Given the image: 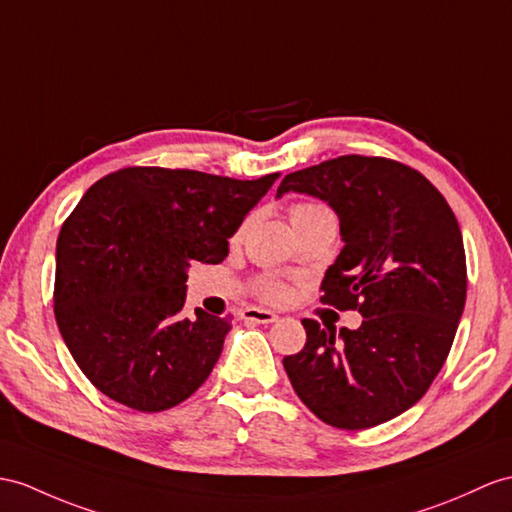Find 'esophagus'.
Segmentation results:
<instances>
[{
	"instance_id": "esophagus-1",
	"label": "esophagus",
	"mask_w": 512,
	"mask_h": 512,
	"mask_svg": "<svg viewBox=\"0 0 512 512\" xmlns=\"http://www.w3.org/2000/svg\"><path fill=\"white\" fill-rule=\"evenodd\" d=\"M241 317L245 321H254V323H273L278 319L276 313H271V310H265V308H256V306H249L245 308Z\"/></svg>"
}]
</instances>
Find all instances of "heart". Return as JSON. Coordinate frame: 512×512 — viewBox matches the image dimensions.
Masks as SVG:
<instances>
[{"mask_svg":"<svg viewBox=\"0 0 512 512\" xmlns=\"http://www.w3.org/2000/svg\"><path fill=\"white\" fill-rule=\"evenodd\" d=\"M319 217H334V215L330 213V208L321 206V204H295V206H291V221H293L295 228L304 226V223L313 221V219H319ZM243 232H245V226H241L239 230H236L234 239H241ZM254 289H256V293L260 297L267 299V302H282V299L289 295V286H286L276 276H260V278H256Z\"/></svg>","mask_w":512,"mask_h":512,"instance_id":"obj_1","label":"heart"}]
</instances>
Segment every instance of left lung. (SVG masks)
<instances>
[{
    "instance_id": "1",
    "label": "left lung",
    "mask_w": 512,
    "mask_h": 512,
    "mask_svg": "<svg viewBox=\"0 0 512 512\" xmlns=\"http://www.w3.org/2000/svg\"><path fill=\"white\" fill-rule=\"evenodd\" d=\"M323 199L343 249L321 302L358 310V330L304 319L306 345L284 356L293 389L328 426L365 430L417 404L441 371L467 297L463 234L419 171L378 156H339L295 171L284 193Z\"/></svg>"
}]
</instances>
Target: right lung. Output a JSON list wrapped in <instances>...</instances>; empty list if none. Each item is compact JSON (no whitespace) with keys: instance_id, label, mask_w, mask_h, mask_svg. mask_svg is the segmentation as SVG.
Segmentation results:
<instances>
[{"instance_id":"right-lung-1","label":"right lung","mask_w":512,"mask_h":512,"mask_svg":"<svg viewBox=\"0 0 512 512\" xmlns=\"http://www.w3.org/2000/svg\"><path fill=\"white\" fill-rule=\"evenodd\" d=\"M276 180L126 167L84 193L58 234L54 313L73 360L110 400L158 413L204 384L230 317L182 315L186 269L221 263Z\"/></svg>"}]
</instances>
